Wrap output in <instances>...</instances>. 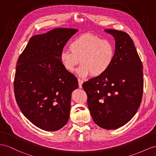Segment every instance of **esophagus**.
Listing matches in <instances>:
<instances>
[{
  "instance_id": "34e87169",
  "label": "esophagus",
  "mask_w": 156,
  "mask_h": 156,
  "mask_svg": "<svg viewBox=\"0 0 156 156\" xmlns=\"http://www.w3.org/2000/svg\"><path fill=\"white\" fill-rule=\"evenodd\" d=\"M78 86H79V87L80 88H82V83H83V80H80V79H78Z\"/></svg>"
}]
</instances>
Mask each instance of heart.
I'll list each match as a JSON object with an SVG mask.
<instances>
[{"label":"heart","instance_id":"heart-1","mask_svg":"<svg viewBox=\"0 0 156 156\" xmlns=\"http://www.w3.org/2000/svg\"><path fill=\"white\" fill-rule=\"evenodd\" d=\"M69 49L61 52L60 61L66 70L73 72L80 60L82 65L77 73L81 77L90 74L97 77L105 74L112 65L115 56L112 42L91 34L75 38L70 42Z\"/></svg>","mask_w":156,"mask_h":156}]
</instances>
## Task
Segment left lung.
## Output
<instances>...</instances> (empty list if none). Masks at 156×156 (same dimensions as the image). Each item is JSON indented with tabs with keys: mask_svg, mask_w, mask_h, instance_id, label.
Wrapping results in <instances>:
<instances>
[{
	"mask_svg": "<svg viewBox=\"0 0 156 156\" xmlns=\"http://www.w3.org/2000/svg\"><path fill=\"white\" fill-rule=\"evenodd\" d=\"M105 31L115 39L113 62L105 74L90 79L82 87L94 121L111 130L125 125L136 113L143 94V66L129 34Z\"/></svg>",
	"mask_w": 156,
	"mask_h": 156,
	"instance_id": "8db88e82",
	"label": "left lung"
}]
</instances>
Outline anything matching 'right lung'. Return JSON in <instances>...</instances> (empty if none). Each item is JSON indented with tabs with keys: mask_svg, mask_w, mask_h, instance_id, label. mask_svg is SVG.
<instances>
[{
	"mask_svg": "<svg viewBox=\"0 0 156 156\" xmlns=\"http://www.w3.org/2000/svg\"><path fill=\"white\" fill-rule=\"evenodd\" d=\"M77 31L60 27L35 35L18 58L14 81L16 100L23 115L43 130H57L69 121L71 94L78 83L62 66L60 54Z\"/></svg>",
	"mask_w": 156,
	"mask_h": 156,
	"instance_id": "add662e5",
	"label": "right lung"
}]
</instances>
